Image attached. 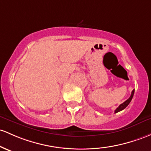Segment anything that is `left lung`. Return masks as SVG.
I'll return each mask as SVG.
<instances>
[{
	"mask_svg": "<svg viewBox=\"0 0 151 151\" xmlns=\"http://www.w3.org/2000/svg\"><path fill=\"white\" fill-rule=\"evenodd\" d=\"M134 92H135V89H133V90L132 91V93H131V95H130V97H129V98L127 99L126 101H125V102H124L123 103H122L121 105H119V107H117V108L115 110V113H117V112H120V111L124 110V109H125V107H126L129 104H130V102H131V100H132V97H133Z\"/></svg>",
	"mask_w": 151,
	"mask_h": 151,
	"instance_id": "8db88e82",
	"label": "left lung"
}]
</instances>
